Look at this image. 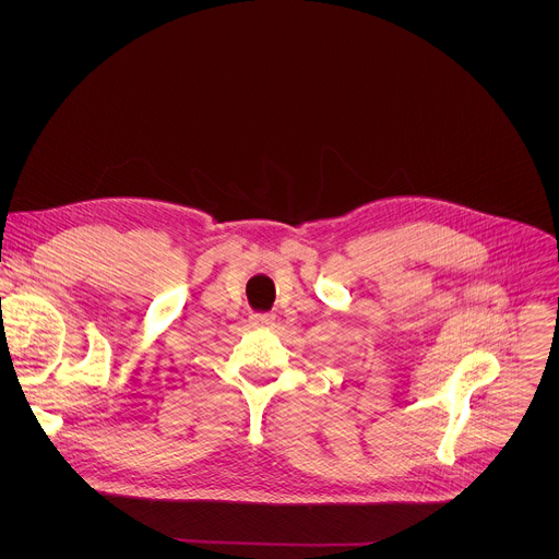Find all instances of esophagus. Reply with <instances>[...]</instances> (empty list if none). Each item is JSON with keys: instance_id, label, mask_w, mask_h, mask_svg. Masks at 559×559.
<instances>
[{"instance_id": "1", "label": "esophagus", "mask_w": 559, "mask_h": 559, "mask_svg": "<svg viewBox=\"0 0 559 559\" xmlns=\"http://www.w3.org/2000/svg\"><path fill=\"white\" fill-rule=\"evenodd\" d=\"M250 321H252L254 328H272L274 321H276V316L274 313H252Z\"/></svg>"}]
</instances>
